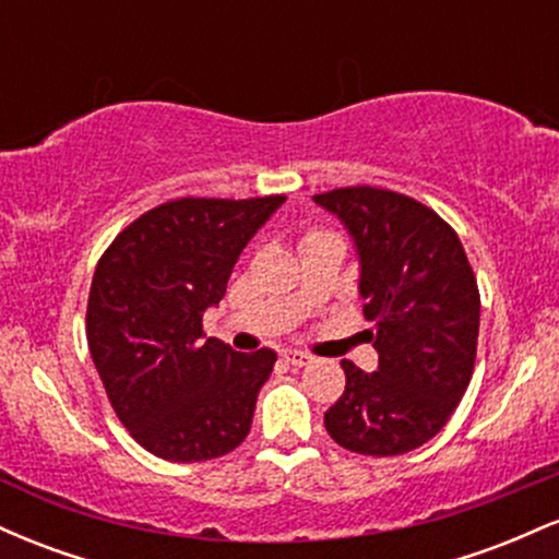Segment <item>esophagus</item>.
Returning <instances> with one entry per match:
<instances>
[{"mask_svg": "<svg viewBox=\"0 0 559 559\" xmlns=\"http://www.w3.org/2000/svg\"><path fill=\"white\" fill-rule=\"evenodd\" d=\"M281 360L286 365H292V368H301V365H307L312 360L310 355H305V352H297V349H286L284 355H281Z\"/></svg>", "mask_w": 559, "mask_h": 559, "instance_id": "esophagus-1", "label": "esophagus"}]
</instances>
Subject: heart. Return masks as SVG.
Instances as JSON below:
<instances>
[{
	"mask_svg": "<svg viewBox=\"0 0 559 559\" xmlns=\"http://www.w3.org/2000/svg\"><path fill=\"white\" fill-rule=\"evenodd\" d=\"M316 234H318V230H316Z\"/></svg>",
	"mask_w": 559,
	"mask_h": 559,
	"instance_id": "obj_1",
	"label": "heart"
}]
</instances>
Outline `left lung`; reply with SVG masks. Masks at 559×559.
I'll use <instances>...</instances> for the list:
<instances>
[{"instance_id": "1", "label": "left lung", "mask_w": 559, "mask_h": 559, "mask_svg": "<svg viewBox=\"0 0 559 559\" xmlns=\"http://www.w3.org/2000/svg\"><path fill=\"white\" fill-rule=\"evenodd\" d=\"M360 252L376 373L344 360L346 389L325 413L338 447L394 457L433 439L476 368L480 294L454 228L418 199L378 186L316 194Z\"/></svg>"}]
</instances>
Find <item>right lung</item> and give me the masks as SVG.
Masks as SVG:
<instances>
[{
	"label": "right lung",
	"mask_w": 559,
	"mask_h": 559,
	"mask_svg": "<svg viewBox=\"0 0 559 559\" xmlns=\"http://www.w3.org/2000/svg\"><path fill=\"white\" fill-rule=\"evenodd\" d=\"M284 199H170L128 223L96 262L88 352L118 420L155 457H223L252 428L275 352L204 342L202 316Z\"/></svg>",
	"instance_id": "obj_1"
}]
</instances>
